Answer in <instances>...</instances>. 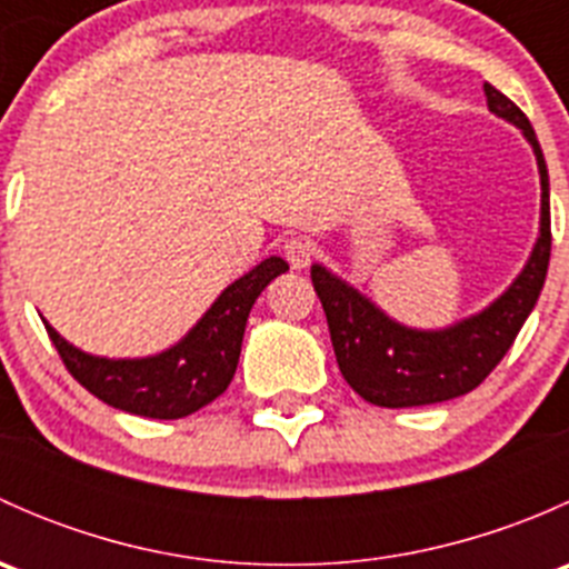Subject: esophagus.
Wrapping results in <instances>:
<instances>
[{"mask_svg":"<svg viewBox=\"0 0 569 569\" xmlns=\"http://www.w3.org/2000/svg\"><path fill=\"white\" fill-rule=\"evenodd\" d=\"M283 256H286V261H289L295 269H306L308 263H311V258H313V242H311V239H306V237L286 239Z\"/></svg>","mask_w":569,"mask_h":569,"instance_id":"esophagus-1","label":"esophagus"}]
</instances>
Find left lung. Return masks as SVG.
Listing matches in <instances>:
<instances>
[{"mask_svg":"<svg viewBox=\"0 0 569 569\" xmlns=\"http://www.w3.org/2000/svg\"><path fill=\"white\" fill-rule=\"evenodd\" d=\"M485 96L490 112L523 129L542 183L539 239L523 272L496 302L446 330H412L386 317L375 302L321 263L311 267L338 369L355 393L377 407L438 405L481 386L509 352L545 286L550 261V187L542 148L523 109L487 82Z\"/></svg>","mask_w":569,"mask_h":569,"instance_id":"8db88e82","label":"left lung"}]
</instances>
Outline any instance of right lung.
I'll return each instance as SVG.
<instances>
[{
  "mask_svg": "<svg viewBox=\"0 0 569 569\" xmlns=\"http://www.w3.org/2000/svg\"><path fill=\"white\" fill-rule=\"evenodd\" d=\"M289 263L272 256L233 280L203 313V319L168 352L153 358L109 360L82 352L43 321L51 343L73 380L109 407L142 418L173 421L200 410L231 386L242 352L244 325L252 302Z\"/></svg>",
  "mask_w": 569,
  "mask_h": 569,
  "instance_id": "add662e5",
  "label": "right lung"
}]
</instances>
